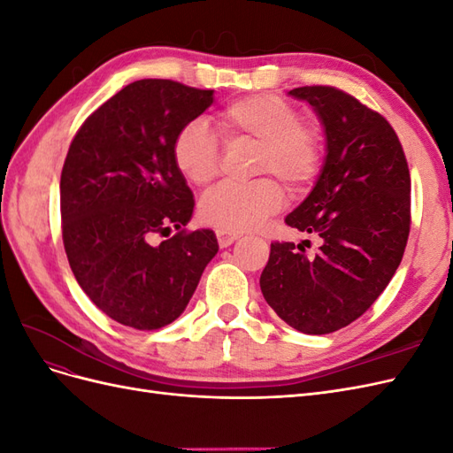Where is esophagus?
Returning <instances> with one entry per match:
<instances>
[{"mask_svg":"<svg viewBox=\"0 0 453 453\" xmlns=\"http://www.w3.org/2000/svg\"><path fill=\"white\" fill-rule=\"evenodd\" d=\"M240 238L242 236L238 234V232H228V230H221V228L217 230V240H219V245H221V248H228V245H232Z\"/></svg>","mask_w":453,"mask_h":453,"instance_id":"esophagus-1","label":"esophagus"}]
</instances>
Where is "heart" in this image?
<instances>
[{"instance_id": "obj_1", "label": "heart", "mask_w": 453, "mask_h": 453, "mask_svg": "<svg viewBox=\"0 0 453 453\" xmlns=\"http://www.w3.org/2000/svg\"><path fill=\"white\" fill-rule=\"evenodd\" d=\"M215 127L228 145H255L253 175L273 177L289 193L304 190L319 172V130L300 120L295 105L280 96L251 94L230 102L215 115ZM173 162L190 183H211L221 166L213 134L198 120L188 122L175 135ZM276 181L217 185L200 202L202 221L228 232L260 226L283 203Z\"/></svg>"}]
</instances>
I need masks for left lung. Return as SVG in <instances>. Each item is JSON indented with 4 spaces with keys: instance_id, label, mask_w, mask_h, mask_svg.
Here are the masks:
<instances>
[{
    "instance_id": "obj_1",
    "label": "left lung",
    "mask_w": 453,
    "mask_h": 453,
    "mask_svg": "<svg viewBox=\"0 0 453 453\" xmlns=\"http://www.w3.org/2000/svg\"><path fill=\"white\" fill-rule=\"evenodd\" d=\"M308 102L325 134V160L310 195L285 223L315 234L273 242L260 273L268 306L296 331L328 334L374 304L399 268L410 232V173L389 122L333 87L289 90ZM308 242V240H306Z\"/></svg>"
}]
</instances>
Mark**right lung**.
I'll return each mask as SVG.
<instances>
[{
    "mask_svg": "<svg viewBox=\"0 0 453 453\" xmlns=\"http://www.w3.org/2000/svg\"><path fill=\"white\" fill-rule=\"evenodd\" d=\"M213 90L142 79L83 122L60 177L64 248L81 289L138 331L170 325L217 255L213 230L187 232L195 198L173 162L175 135ZM178 234L157 244L158 235Z\"/></svg>",
    "mask_w": 453,
    "mask_h": 453,
    "instance_id": "1",
    "label": "right lung"
}]
</instances>
